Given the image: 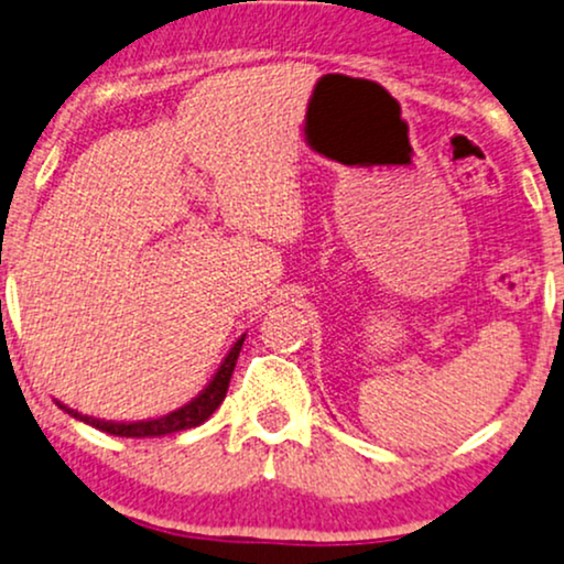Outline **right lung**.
<instances>
[{"mask_svg":"<svg viewBox=\"0 0 564 564\" xmlns=\"http://www.w3.org/2000/svg\"><path fill=\"white\" fill-rule=\"evenodd\" d=\"M242 340H245V335L229 348V354L224 356L221 367L216 369V375L210 377L208 386H205L200 393L195 395V399H192L189 403H184V406L176 409V412L155 416V420L112 422V420H97V416L82 414V412H76V409H68L65 403H59V401H57V406L65 409L70 416H76V420L86 422V425L102 430V433H110V435H121V438H161V435L182 433V430L197 427V425H203V422L208 420V416L214 414L218 406H221L224 399H227V388H229L231 372H235L237 356H240Z\"/></svg>","mask_w":564,"mask_h":564,"instance_id":"1","label":"right lung"}]
</instances>
